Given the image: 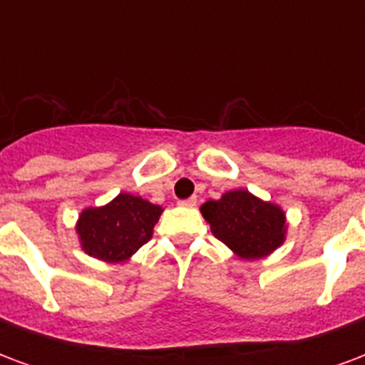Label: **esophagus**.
<instances>
[{"instance_id": "obj_1", "label": "esophagus", "mask_w": 365, "mask_h": 365, "mask_svg": "<svg viewBox=\"0 0 365 365\" xmlns=\"http://www.w3.org/2000/svg\"><path fill=\"white\" fill-rule=\"evenodd\" d=\"M180 205H183V207H195V205H197V197L183 199V201H180Z\"/></svg>"}]
</instances>
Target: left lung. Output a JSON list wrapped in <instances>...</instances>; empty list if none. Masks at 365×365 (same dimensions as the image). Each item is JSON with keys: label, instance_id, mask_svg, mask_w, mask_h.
<instances>
[{"label": "left lung", "instance_id": "1", "mask_svg": "<svg viewBox=\"0 0 365 365\" xmlns=\"http://www.w3.org/2000/svg\"><path fill=\"white\" fill-rule=\"evenodd\" d=\"M215 238L229 246L238 258H266L285 240L287 225L279 205L262 201L250 191H227L217 201L201 207Z\"/></svg>", "mask_w": 365, "mask_h": 365}]
</instances>
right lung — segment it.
<instances>
[{
	"label": "right lung",
	"mask_w": 365,
	"mask_h": 365,
	"mask_svg": "<svg viewBox=\"0 0 365 365\" xmlns=\"http://www.w3.org/2000/svg\"><path fill=\"white\" fill-rule=\"evenodd\" d=\"M162 207L130 193H119L103 207L80 213L76 232L86 254L97 260L125 262L152 238Z\"/></svg>",
	"instance_id": "right-lung-1"
}]
</instances>
